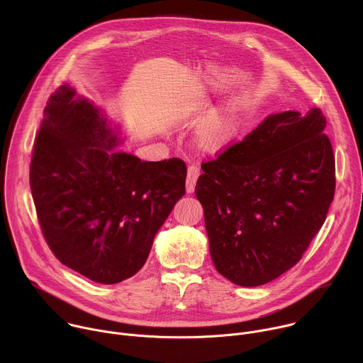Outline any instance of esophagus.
I'll list each match as a JSON object with an SVG mask.
<instances>
[{
    "mask_svg": "<svg viewBox=\"0 0 363 363\" xmlns=\"http://www.w3.org/2000/svg\"><path fill=\"white\" fill-rule=\"evenodd\" d=\"M201 175V171L196 165H189L188 167V177H186V192H194L196 181Z\"/></svg>",
    "mask_w": 363,
    "mask_h": 363,
    "instance_id": "obj_1",
    "label": "esophagus"
}]
</instances>
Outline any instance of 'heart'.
<instances>
[{"instance_id": "heart-1", "label": "heart", "mask_w": 363, "mask_h": 363, "mask_svg": "<svg viewBox=\"0 0 363 363\" xmlns=\"http://www.w3.org/2000/svg\"><path fill=\"white\" fill-rule=\"evenodd\" d=\"M240 130V116L235 109L224 108L206 118L198 129V142L206 150L224 149Z\"/></svg>"}]
</instances>
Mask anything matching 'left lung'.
Wrapping results in <instances>:
<instances>
[{"instance_id":"left-lung-1","label":"left lung","mask_w":363,"mask_h":363,"mask_svg":"<svg viewBox=\"0 0 363 363\" xmlns=\"http://www.w3.org/2000/svg\"><path fill=\"white\" fill-rule=\"evenodd\" d=\"M318 108L270 115L202 164L195 195L220 274L244 287L293 267L335 196V155Z\"/></svg>"}]
</instances>
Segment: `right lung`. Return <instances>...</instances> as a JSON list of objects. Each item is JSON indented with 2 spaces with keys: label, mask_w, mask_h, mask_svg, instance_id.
<instances>
[{
  "label": "right lung",
  "mask_w": 363,
  "mask_h": 363,
  "mask_svg": "<svg viewBox=\"0 0 363 363\" xmlns=\"http://www.w3.org/2000/svg\"><path fill=\"white\" fill-rule=\"evenodd\" d=\"M116 135L69 84L48 97L30 164L44 240L60 263L101 284L145 264L155 234L185 194L179 158L143 162L112 153Z\"/></svg>",
  "instance_id": "add662e5"
}]
</instances>
